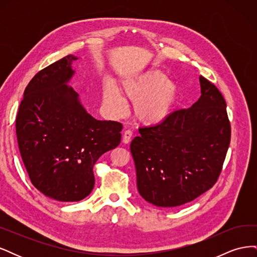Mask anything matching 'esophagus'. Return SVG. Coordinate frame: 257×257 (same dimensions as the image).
Wrapping results in <instances>:
<instances>
[{"label": "esophagus", "instance_id": "esophagus-1", "mask_svg": "<svg viewBox=\"0 0 257 257\" xmlns=\"http://www.w3.org/2000/svg\"><path fill=\"white\" fill-rule=\"evenodd\" d=\"M132 136H133V132H132L131 130H126L125 132H124V134H123V143L124 144H128L131 142Z\"/></svg>", "mask_w": 257, "mask_h": 257}]
</instances>
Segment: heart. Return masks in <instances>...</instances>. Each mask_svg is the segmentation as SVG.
<instances>
[{"label": "heart", "mask_w": 257, "mask_h": 257, "mask_svg": "<svg viewBox=\"0 0 257 257\" xmlns=\"http://www.w3.org/2000/svg\"><path fill=\"white\" fill-rule=\"evenodd\" d=\"M124 92L136 102V113L147 123H159L164 120L175 103L177 87L159 71H149L123 85ZM105 103L116 111L123 108V97L111 84L104 88Z\"/></svg>", "instance_id": "1"}]
</instances>
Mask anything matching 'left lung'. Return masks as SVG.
Instances as JSON below:
<instances>
[{
	"instance_id": "obj_1",
	"label": "left lung",
	"mask_w": 257,
	"mask_h": 257,
	"mask_svg": "<svg viewBox=\"0 0 257 257\" xmlns=\"http://www.w3.org/2000/svg\"><path fill=\"white\" fill-rule=\"evenodd\" d=\"M201 95L190 108L139 128L131 144L137 188L154 206L178 207L216 183L230 143L226 102L216 85L199 77Z\"/></svg>"
}]
</instances>
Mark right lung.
I'll use <instances>...</instances> for the list:
<instances>
[{"instance_id":"obj_1","label":"right lung","mask_w":257,"mask_h":257,"mask_svg":"<svg viewBox=\"0 0 257 257\" xmlns=\"http://www.w3.org/2000/svg\"><path fill=\"white\" fill-rule=\"evenodd\" d=\"M72 54L38 72L25 90L16 118L19 151L31 182L46 196L79 201L94 186L93 166L121 142L116 121L93 118L65 84Z\"/></svg>"}]
</instances>
